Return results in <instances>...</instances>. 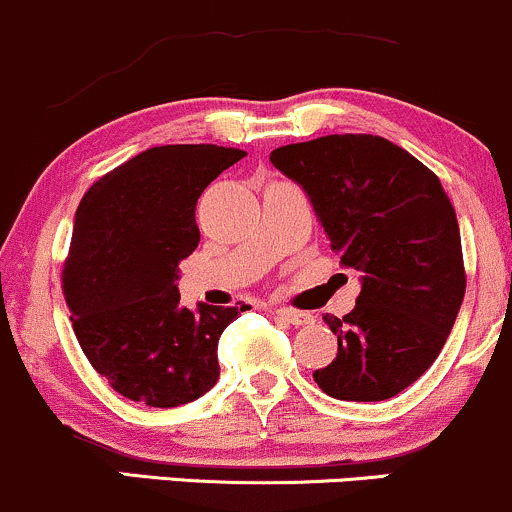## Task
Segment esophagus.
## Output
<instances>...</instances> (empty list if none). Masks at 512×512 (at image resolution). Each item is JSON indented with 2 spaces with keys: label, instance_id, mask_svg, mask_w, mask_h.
Instances as JSON below:
<instances>
[{
  "label": "esophagus",
  "instance_id": "34e87169",
  "mask_svg": "<svg viewBox=\"0 0 512 512\" xmlns=\"http://www.w3.org/2000/svg\"><path fill=\"white\" fill-rule=\"evenodd\" d=\"M272 313H274V316H277L279 320H284V323L296 325V328H299V325L313 323L311 313H306V311H294V308H274Z\"/></svg>",
  "mask_w": 512,
  "mask_h": 512
}]
</instances>
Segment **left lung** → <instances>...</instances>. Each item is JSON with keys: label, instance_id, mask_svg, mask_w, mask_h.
<instances>
[{"label": "left lung", "instance_id": "8db88e82", "mask_svg": "<svg viewBox=\"0 0 512 512\" xmlns=\"http://www.w3.org/2000/svg\"><path fill=\"white\" fill-rule=\"evenodd\" d=\"M269 160L308 194L340 265L362 272L355 308L323 318L338 355L313 379L338 401L393 398L428 372L464 301L452 201L435 172L381 136H323Z\"/></svg>", "mask_w": 512, "mask_h": 512}]
</instances>
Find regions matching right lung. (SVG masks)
I'll list each match as a JSON object with an SVG mask.
<instances>
[{
	"label": "right lung",
	"instance_id": "add662e5",
	"mask_svg": "<svg viewBox=\"0 0 512 512\" xmlns=\"http://www.w3.org/2000/svg\"><path fill=\"white\" fill-rule=\"evenodd\" d=\"M245 150L160 145L94 182L75 213L63 291L89 364L150 408L218 381V338L250 306H179V262L199 245L196 201Z\"/></svg>",
	"mask_w": 512,
	"mask_h": 512
}]
</instances>
